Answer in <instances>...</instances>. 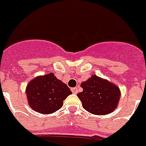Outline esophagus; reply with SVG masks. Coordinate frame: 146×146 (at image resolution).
I'll return each mask as SVG.
<instances>
[{
  "mask_svg": "<svg viewBox=\"0 0 146 146\" xmlns=\"http://www.w3.org/2000/svg\"><path fill=\"white\" fill-rule=\"evenodd\" d=\"M71 92L73 93V94H78V89L77 87H74V88H71Z\"/></svg>",
  "mask_w": 146,
  "mask_h": 146,
  "instance_id": "34e87169",
  "label": "esophagus"
}]
</instances>
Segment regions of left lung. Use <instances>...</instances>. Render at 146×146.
<instances>
[{
	"label": "left lung",
	"mask_w": 146,
	"mask_h": 146,
	"mask_svg": "<svg viewBox=\"0 0 146 146\" xmlns=\"http://www.w3.org/2000/svg\"><path fill=\"white\" fill-rule=\"evenodd\" d=\"M83 91L77 96L86 111L94 115H107L116 108L120 98L119 89L107 80L93 75L82 82Z\"/></svg>",
	"instance_id": "obj_1"
}]
</instances>
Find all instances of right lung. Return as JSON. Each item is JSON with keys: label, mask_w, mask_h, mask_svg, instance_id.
<instances>
[{"label": "right lung", "mask_w": 146, "mask_h": 146, "mask_svg": "<svg viewBox=\"0 0 146 146\" xmlns=\"http://www.w3.org/2000/svg\"><path fill=\"white\" fill-rule=\"evenodd\" d=\"M71 94L68 86L57 79L53 73L34 78L26 90L30 106L42 114L59 110L63 106V101Z\"/></svg>", "instance_id": "add662e5"}]
</instances>
